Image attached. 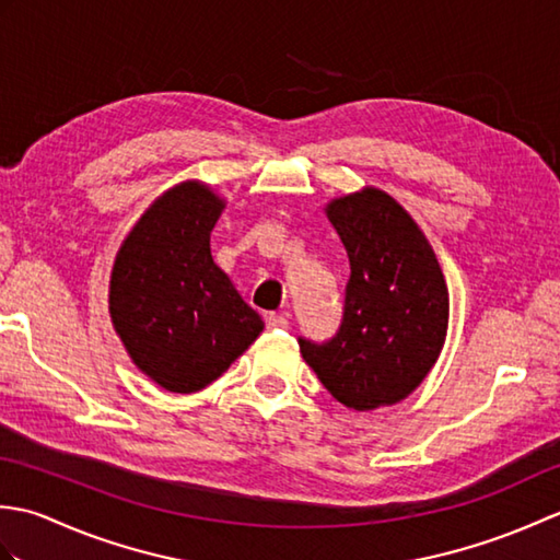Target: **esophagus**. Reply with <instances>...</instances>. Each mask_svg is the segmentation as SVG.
Returning <instances> with one entry per match:
<instances>
[{"label":"esophagus","instance_id":"esophagus-1","mask_svg":"<svg viewBox=\"0 0 560 560\" xmlns=\"http://www.w3.org/2000/svg\"><path fill=\"white\" fill-rule=\"evenodd\" d=\"M267 327L269 329H287L289 327V317L283 313H267Z\"/></svg>","mask_w":560,"mask_h":560}]
</instances>
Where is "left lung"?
<instances>
[{"mask_svg": "<svg viewBox=\"0 0 560 560\" xmlns=\"http://www.w3.org/2000/svg\"><path fill=\"white\" fill-rule=\"evenodd\" d=\"M349 257L337 335L299 337L305 363L343 407H389L421 385L447 335V287L419 225L383 189L327 207Z\"/></svg>", "mask_w": 560, "mask_h": 560, "instance_id": "1", "label": "left lung"}]
</instances>
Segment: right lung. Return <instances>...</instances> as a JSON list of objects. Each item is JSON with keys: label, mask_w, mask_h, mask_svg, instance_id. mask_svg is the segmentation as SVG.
Wrapping results in <instances>:
<instances>
[{"label": "right lung", "mask_w": 560, "mask_h": 560, "mask_svg": "<svg viewBox=\"0 0 560 560\" xmlns=\"http://www.w3.org/2000/svg\"><path fill=\"white\" fill-rule=\"evenodd\" d=\"M223 199L201 183L168 189L127 235L110 317L141 373L168 392L205 389L265 329L211 257Z\"/></svg>", "instance_id": "1"}]
</instances>
